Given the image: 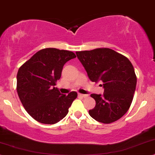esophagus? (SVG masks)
I'll return each instance as SVG.
<instances>
[{
	"mask_svg": "<svg viewBox=\"0 0 155 155\" xmlns=\"http://www.w3.org/2000/svg\"><path fill=\"white\" fill-rule=\"evenodd\" d=\"M78 96L81 97V98H87V97H88V95L81 94V93H78Z\"/></svg>",
	"mask_w": 155,
	"mask_h": 155,
	"instance_id": "1",
	"label": "esophagus"
}]
</instances>
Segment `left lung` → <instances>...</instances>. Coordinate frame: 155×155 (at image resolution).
<instances>
[{
	"label": "left lung",
	"instance_id": "left-lung-1",
	"mask_svg": "<svg viewBox=\"0 0 155 155\" xmlns=\"http://www.w3.org/2000/svg\"><path fill=\"white\" fill-rule=\"evenodd\" d=\"M92 82L101 81L104 94H91L95 106L89 114L97 121L110 124L121 118L130 107L137 85L134 69L127 57L108 48L76 51Z\"/></svg>",
	"mask_w": 155,
	"mask_h": 155
}]
</instances>
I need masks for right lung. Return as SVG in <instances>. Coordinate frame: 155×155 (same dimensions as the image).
Here are the masks:
<instances>
[{
    "label": "right lung",
    "mask_w": 155,
    "mask_h": 155,
    "mask_svg": "<svg viewBox=\"0 0 155 155\" xmlns=\"http://www.w3.org/2000/svg\"><path fill=\"white\" fill-rule=\"evenodd\" d=\"M72 51L46 48L37 51L18 69L17 93L25 110L41 124H54L66 116L78 93H60L56 83Z\"/></svg>",
    "instance_id": "right-lung-1"
}]
</instances>
